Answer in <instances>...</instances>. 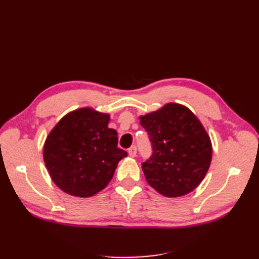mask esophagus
Wrapping results in <instances>:
<instances>
[{"label":"esophagus","mask_w":259,"mask_h":259,"mask_svg":"<svg viewBox=\"0 0 259 259\" xmlns=\"http://www.w3.org/2000/svg\"><path fill=\"white\" fill-rule=\"evenodd\" d=\"M128 155L131 156V158H134V156L136 155V152H137V149L135 146H132L130 149H128Z\"/></svg>","instance_id":"34e87169"}]
</instances>
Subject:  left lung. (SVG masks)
Here are the masks:
<instances>
[{"instance_id": "left-lung-1", "label": "left lung", "mask_w": 259, "mask_h": 259, "mask_svg": "<svg viewBox=\"0 0 259 259\" xmlns=\"http://www.w3.org/2000/svg\"><path fill=\"white\" fill-rule=\"evenodd\" d=\"M148 133L152 155L143 163L148 184L167 198L183 197L204 179L211 161V142L187 107L168 103L139 116Z\"/></svg>"}]
</instances>
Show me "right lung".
<instances>
[{"label":"right lung","mask_w":259,"mask_h":259,"mask_svg":"<svg viewBox=\"0 0 259 259\" xmlns=\"http://www.w3.org/2000/svg\"><path fill=\"white\" fill-rule=\"evenodd\" d=\"M110 115L85 107L69 112L50 132L43 158L53 182L73 197L89 198L107 187L117 163L127 155L117 148Z\"/></svg>","instance_id":"right-lung-1"}]
</instances>
